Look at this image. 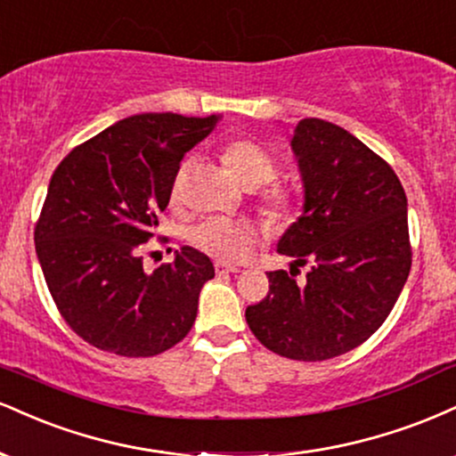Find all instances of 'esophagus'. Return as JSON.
<instances>
[{
	"label": "esophagus",
	"instance_id": "34e87169",
	"mask_svg": "<svg viewBox=\"0 0 456 456\" xmlns=\"http://www.w3.org/2000/svg\"><path fill=\"white\" fill-rule=\"evenodd\" d=\"M216 273L219 277H222V275H232V273H239V269H237V266L224 265V262H216Z\"/></svg>",
	"mask_w": 456,
	"mask_h": 456
}]
</instances>
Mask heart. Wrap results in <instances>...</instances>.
Wrapping results in <instances>:
<instances>
[{"mask_svg": "<svg viewBox=\"0 0 456 456\" xmlns=\"http://www.w3.org/2000/svg\"><path fill=\"white\" fill-rule=\"evenodd\" d=\"M224 164L228 166L232 173L245 187H260L271 183L277 176V164L273 155L260 147L258 142L239 141L228 142L222 151ZM187 173V164L176 170L173 187H170V198L176 202L181 198V190H183V181ZM265 207L269 208L273 216H286L292 208V198L288 191L273 190L265 198ZM256 226L243 219H228V217H207L198 222L196 226L187 230V240L200 249L202 254L211 256L219 262H239L249 254L254 248Z\"/></svg>", "mask_w": 456, "mask_h": 456, "instance_id": "heart-1", "label": "heart"}]
</instances>
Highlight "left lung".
Masks as SVG:
<instances>
[{
    "label": "left lung",
    "mask_w": 456,
    "mask_h": 456,
    "mask_svg": "<svg viewBox=\"0 0 456 456\" xmlns=\"http://www.w3.org/2000/svg\"><path fill=\"white\" fill-rule=\"evenodd\" d=\"M290 144L305 202L277 251L310 273L298 287L291 269L271 271L245 318L275 354L329 361L376 333L408 281V198L395 170L335 123L298 121Z\"/></svg>",
    "instance_id": "8db88e82"
}]
</instances>
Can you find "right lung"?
I'll use <instances>...</instances> for the list:
<instances>
[{
    "instance_id": "1",
    "label": "right lung",
    "mask_w": 456,
    "mask_h": 456,
    "mask_svg": "<svg viewBox=\"0 0 456 456\" xmlns=\"http://www.w3.org/2000/svg\"><path fill=\"white\" fill-rule=\"evenodd\" d=\"M219 115L142 112L72 149L48 183L36 254L59 314L87 344L119 356H155L194 326L202 286L216 277L194 248L153 273L142 245L170 200L181 159Z\"/></svg>"
}]
</instances>
